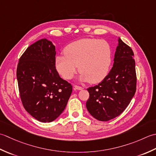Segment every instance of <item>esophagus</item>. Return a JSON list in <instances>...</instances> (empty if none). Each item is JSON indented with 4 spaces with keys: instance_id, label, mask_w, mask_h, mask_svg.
I'll list each match as a JSON object with an SVG mask.
<instances>
[{
    "instance_id": "34e87169",
    "label": "esophagus",
    "mask_w": 156,
    "mask_h": 156,
    "mask_svg": "<svg viewBox=\"0 0 156 156\" xmlns=\"http://www.w3.org/2000/svg\"><path fill=\"white\" fill-rule=\"evenodd\" d=\"M74 87H75V89H76V90H83V87H81V86H79V85H75Z\"/></svg>"
}]
</instances>
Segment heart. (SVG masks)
Masks as SVG:
<instances>
[{"label": "heart", "mask_w": 156, "mask_h": 156, "mask_svg": "<svg viewBox=\"0 0 156 156\" xmlns=\"http://www.w3.org/2000/svg\"><path fill=\"white\" fill-rule=\"evenodd\" d=\"M65 55L57 56L55 66L65 79H71L77 71L81 79L92 83L101 81L109 72L112 62V49L106 41L83 38L69 44Z\"/></svg>", "instance_id": "obj_1"}]
</instances>
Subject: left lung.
I'll return each instance as SVG.
<instances>
[{"instance_id": "1", "label": "left lung", "mask_w": 156, "mask_h": 156, "mask_svg": "<svg viewBox=\"0 0 156 156\" xmlns=\"http://www.w3.org/2000/svg\"><path fill=\"white\" fill-rule=\"evenodd\" d=\"M136 85L134 53L119 38L112 69L99 84L87 89L90 94L86 102L88 112L100 121L116 118L131 102Z\"/></svg>"}]
</instances>
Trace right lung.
Here are the masks:
<instances>
[{
  "instance_id": "1",
  "label": "right lung",
  "mask_w": 156,
  "mask_h": 156,
  "mask_svg": "<svg viewBox=\"0 0 156 156\" xmlns=\"http://www.w3.org/2000/svg\"><path fill=\"white\" fill-rule=\"evenodd\" d=\"M55 46L47 39L31 44L20 57L17 79L24 108L34 118L50 122L64 111L72 85L55 66Z\"/></svg>"
}]
</instances>
